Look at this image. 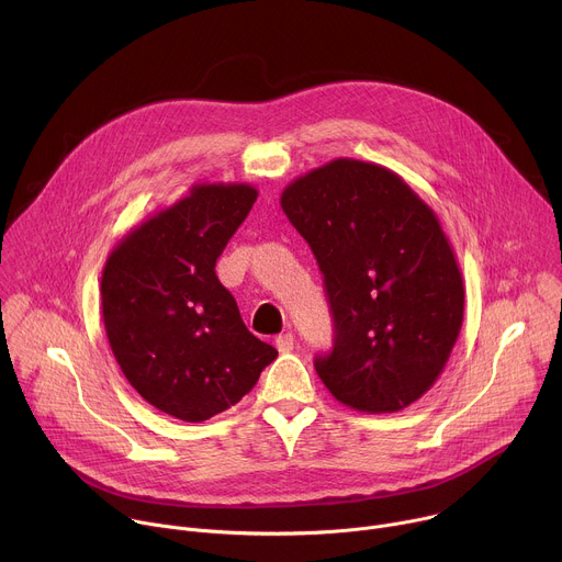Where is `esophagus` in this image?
<instances>
[{"mask_svg": "<svg viewBox=\"0 0 562 562\" xmlns=\"http://www.w3.org/2000/svg\"><path fill=\"white\" fill-rule=\"evenodd\" d=\"M293 345H295L293 334H280V336L276 338V347H278V351H280V353H289V351H293Z\"/></svg>", "mask_w": 562, "mask_h": 562, "instance_id": "esophagus-1", "label": "esophagus"}]
</instances>
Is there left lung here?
Masks as SVG:
<instances>
[{
    "mask_svg": "<svg viewBox=\"0 0 562 562\" xmlns=\"http://www.w3.org/2000/svg\"><path fill=\"white\" fill-rule=\"evenodd\" d=\"M280 204L325 276L336 338L315 356L319 380L358 412L409 407L462 327V276L436 213L393 171L347 157L291 182Z\"/></svg>",
    "mask_w": 562,
    "mask_h": 562,
    "instance_id": "1",
    "label": "left lung"
}]
</instances>
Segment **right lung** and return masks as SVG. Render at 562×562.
<instances>
[{
	"label": "right lung",
	"instance_id": "obj_1",
	"mask_svg": "<svg viewBox=\"0 0 562 562\" xmlns=\"http://www.w3.org/2000/svg\"><path fill=\"white\" fill-rule=\"evenodd\" d=\"M256 200L251 184H198L133 228L102 273L104 327L122 373L148 405L184 423L239 403L278 356L245 327L215 276Z\"/></svg>",
	"mask_w": 562,
	"mask_h": 562
}]
</instances>
